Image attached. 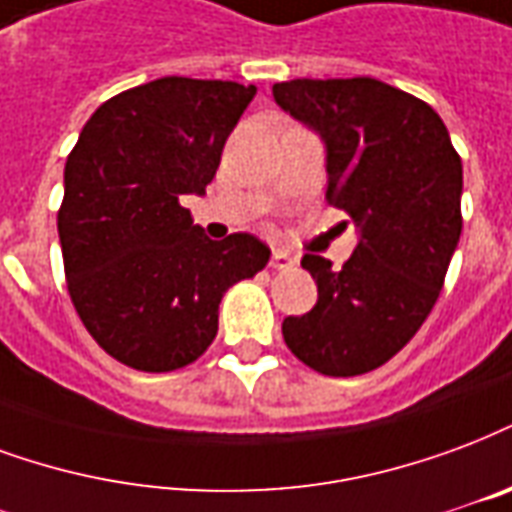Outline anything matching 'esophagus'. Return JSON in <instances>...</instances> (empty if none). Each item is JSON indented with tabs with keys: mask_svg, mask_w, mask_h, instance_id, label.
<instances>
[{
	"mask_svg": "<svg viewBox=\"0 0 512 512\" xmlns=\"http://www.w3.org/2000/svg\"><path fill=\"white\" fill-rule=\"evenodd\" d=\"M295 263H298V260H295L293 255L282 252V249H276L274 255H271V268H274V271H290Z\"/></svg>",
	"mask_w": 512,
	"mask_h": 512,
	"instance_id": "34e87169",
	"label": "esophagus"
}]
</instances>
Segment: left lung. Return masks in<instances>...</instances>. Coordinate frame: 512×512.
<instances>
[{
  "mask_svg": "<svg viewBox=\"0 0 512 512\" xmlns=\"http://www.w3.org/2000/svg\"><path fill=\"white\" fill-rule=\"evenodd\" d=\"M274 100L323 135L325 200L361 230L352 257L304 255L317 304L282 336L325 377H358L418 333L445 285L461 236V157L429 102L377 78H295ZM347 225V222H344Z\"/></svg>",
  "mask_w": 512,
  "mask_h": 512,
  "instance_id": "obj_1",
  "label": "left lung"
}]
</instances>
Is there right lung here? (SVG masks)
<instances>
[{"label": "right lung", "mask_w": 512, "mask_h": 512, "mask_svg": "<svg viewBox=\"0 0 512 512\" xmlns=\"http://www.w3.org/2000/svg\"><path fill=\"white\" fill-rule=\"evenodd\" d=\"M255 92L157 78L102 102L67 157L56 217L67 290L94 342L130 369L198 361L217 336L222 295L271 257L249 233L211 241L181 206L206 192Z\"/></svg>", "instance_id": "obj_1"}]
</instances>
